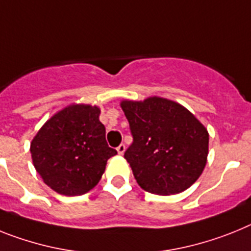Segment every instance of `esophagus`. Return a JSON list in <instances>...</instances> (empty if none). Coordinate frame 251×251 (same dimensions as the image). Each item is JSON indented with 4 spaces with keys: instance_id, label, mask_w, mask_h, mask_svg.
I'll use <instances>...</instances> for the list:
<instances>
[{
    "instance_id": "obj_1",
    "label": "esophagus",
    "mask_w": 251,
    "mask_h": 251,
    "mask_svg": "<svg viewBox=\"0 0 251 251\" xmlns=\"http://www.w3.org/2000/svg\"><path fill=\"white\" fill-rule=\"evenodd\" d=\"M117 151H118V153H119V155H123L124 151H126V145L121 143V145L117 147Z\"/></svg>"
}]
</instances>
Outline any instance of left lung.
<instances>
[{
  "label": "left lung",
  "mask_w": 251,
  "mask_h": 251,
  "mask_svg": "<svg viewBox=\"0 0 251 251\" xmlns=\"http://www.w3.org/2000/svg\"><path fill=\"white\" fill-rule=\"evenodd\" d=\"M133 142L124 152L137 183L146 192L170 196L201 176L209 136L189 110L162 98L122 101Z\"/></svg>",
  "instance_id": "8db88e82"
}]
</instances>
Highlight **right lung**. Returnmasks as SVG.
<instances>
[{"mask_svg": "<svg viewBox=\"0 0 251 251\" xmlns=\"http://www.w3.org/2000/svg\"><path fill=\"white\" fill-rule=\"evenodd\" d=\"M100 109L70 105L47 122L30 145L33 164L44 183L63 196H81L101 179L117 150L108 146Z\"/></svg>", "mask_w": 251, "mask_h": 251, "instance_id": "right-lung-1", "label": "right lung"}]
</instances>
